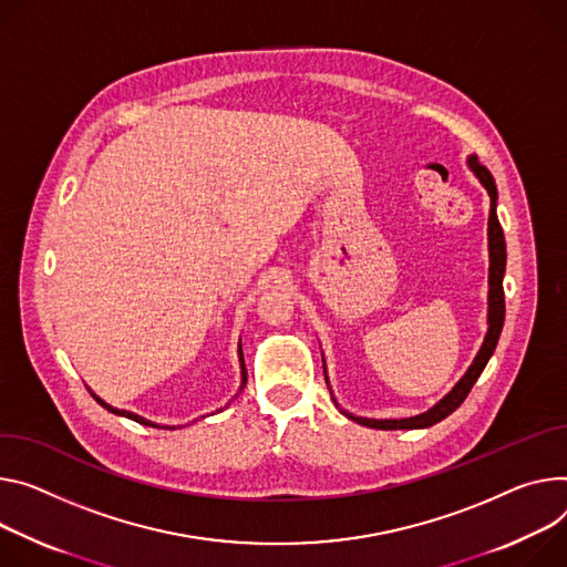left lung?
<instances>
[{
  "mask_svg": "<svg viewBox=\"0 0 567 567\" xmlns=\"http://www.w3.org/2000/svg\"><path fill=\"white\" fill-rule=\"evenodd\" d=\"M468 167L471 172L480 178V183L486 187L488 196H491V213H488V330H486V337H484V343L480 348V352L475 354L473 364L468 367V371L463 373V378L434 404L430 406L427 411H423V414H416V416H409V419H364V416H354L350 414V411L341 409L339 402L334 400V404L341 409V414L359 425H367V427H373V430H425V427H432L436 423H441L445 416H450L452 411L466 400V395L471 393L473 384L477 382V378L482 375V371L486 369L488 359L497 346V339H499V332H502V326H504V287H502V280H504V269H506V244H504V233H502V226H499V219H497V187H495V181L491 176V172L477 163L475 156H468ZM323 373H326V382H328V389H330V380H328V369H326V359H323ZM332 393V389H330Z\"/></svg>",
  "mask_w": 567,
  "mask_h": 567,
  "instance_id": "1",
  "label": "left lung"
}]
</instances>
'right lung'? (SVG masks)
<instances>
[{"label": "right lung", "instance_id": "obj_1", "mask_svg": "<svg viewBox=\"0 0 567 567\" xmlns=\"http://www.w3.org/2000/svg\"><path fill=\"white\" fill-rule=\"evenodd\" d=\"M239 362H241V384H239V391L244 389V384H246V369H244V357H241V343H239ZM237 391V393H239ZM92 393V391H90ZM92 398L104 406V409H109L111 414H115V416H124V419H131V421H135V423H140V425H146V427H161L158 423H151V421H146V419H142V416H137V414H133V411H126V409H117V406H111L106 400H101L96 393H92ZM237 398V395H235ZM169 430H174V427H169Z\"/></svg>", "mask_w": 567, "mask_h": 567}]
</instances>
